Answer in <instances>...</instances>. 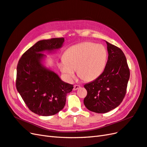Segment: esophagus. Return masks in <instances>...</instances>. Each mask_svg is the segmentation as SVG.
Returning a JSON list of instances; mask_svg holds the SVG:
<instances>
[{"label":"esophagus","mask_w":147,"mask_h":147,"mask_svg":"<svg viewBox=\"0 0 147 147\" xmlns=\"http://www.w3.org/2000/svg\"><path fill=\"white\" fill-rule=\"evenodd\" d=\"M80 88H81L80 85H78V84H75V85L74 86V89H73V90L74 91H75V90H77L78 89Z\"/></svg>","instance_id":"1"}]
</instances>
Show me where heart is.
<instances>
[{
  "instance_id": "obj_1",
  "label": "heart",
  "mask_w": 147,
  "mask_h": 147,
  "mask_svg": "<svg viewBox=\"0 0 147 147\" xmlns=\"http://www.w3.org/2000/svg\"><path fill=\"white\" fill-rule=\"evenodd\" d=\"M107 59L105 48L100 44L84 42L70 47L59 63V68L69 80L75 77L77 70L85 81H92L103 72Z\"/></svg>"
}]
</instances>
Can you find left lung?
Returning <instances> with one entry per match:
<instances>
[{"instance_id": "obj_1", "label": "left lung", "mask_w": 147, "mask_h": 147, "mask_svg": "<svg viewBox=\"0 0 147 147\" xmlns=\"http://www.w3.org/2000/svg\"><path fill=\"white\" fill-rule=\"evenodd\" d=\"M109 53L104 72L95 80L84 85L86 107L93 112H109L121 103L126 95L130 71L126 56L118 47L107 42Z\"/></svg>"}]
</instances>
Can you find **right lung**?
<instances>
[{
  "mask_svg": "<svg viewBox=\"0 0 147 147\" xmlns=\"http://www.w3.org/2000/svg\"><path fill=\"white\" fill-rule=\"evenodd\" d=\"M63 37L40 40L22 55L17 65L16 87L29 109L42 116L58 113L65 104L66 96L74 88L41 63L44 51L60 48Z\"/></svg>",
  "mask_w": 147,
  "mask_h": 147,
  "instance_id": "obj_1",
  "label": "right lung"
}]
</instances>
